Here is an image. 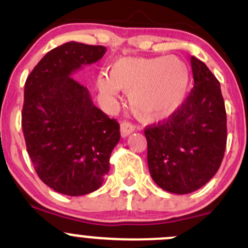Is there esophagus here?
I'll return each instance as SVG.
<instances>
[{"instance_id":"obj_1","label":"esophagus","mask_w":248,"mask_h":248,"mask_svg":"<svg viewBox=\"0 0 248 248\" xmlns=\"http://www.w3.org/2000/svg\"><path fill=\"white\" fill-rule=\"evenodd\" d=\"M132 131H135V125H132L129 122H123L121 124V135L122 137H126L131 134Z\"/></svg>"}]
</instances>
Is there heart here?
Returning <instances> with one entry per match:
<instances>
[{
  "label": "heart",
  "mask_w": 248,
  "mask_h": 248,
  "mask_svg": "<svg viewBox=\"0 0 248 248\" xmlns=\"http://www.w3.org/2000/svg\"><path fill=\"white\" fill-rule=\"evenodd\" d=\"M189 80V67L177 56L121 58L109 66V73L97 76L96 87L108 105L114 104L119 90L129 93V106L135 117L152 123L177 111Z\"/></svg>",
  "instance_id": "heart-1"
}]
</instances>
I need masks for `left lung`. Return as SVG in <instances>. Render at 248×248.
Returning a JSON list of instances; mask_svg holds the SVG:
<instances>
[{"label":"left lung","instance_id":"left-lung-1","mask_svg":"<svg viewBox=\"0 0 248 248\" xmlns=\"http://www.w3.org/2000/svg\"><path fill=\"white\" fill-rule=\"evenodd\" d=\"M194 88L166 121L144 129L154 182L166 192L188 194L205 186L223 160L227 113L220 84L202 61L190 59Z\"/></svg>","mask_w":248,"mask_h":248}]
</instances>
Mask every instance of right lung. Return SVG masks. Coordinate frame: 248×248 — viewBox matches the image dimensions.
Instances as JSON below:
<instances>
[{"instance_id":"add662e5","label":"right lung","mask_w":248,"mask_h":248,"mask_svg":"<svg viewBox=\"0 0 248 248\" xmlns=\"http://www.w3.org/2000/svg\"><path fill=\"white\" fill-rule=\"evenodd\" d=\"M105 53L104 46L67 42L48 51L25 82L21 126L28 153L42 182L61 194L99 189L121 140L118 122L71 77Z\"/></svg>"}]
</instances>
